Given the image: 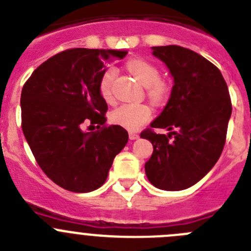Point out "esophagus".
Returning <instances> with one entry per match:
<instances>
[{
	"instance_id": "esophagus-1",
	"label": "esophagus",
	"mask_w": 251,
	"mask_h": 251,
	"mask_svg": "<svg viewBox=\"0 0 251 251\" xmlns=\"http://www.w3.org/2000/svg\"><path fill=\"white\" fill-rule=\"evenodd\" d=\"M128 137H130V140H136V139H139V133L128 132Z\"/></svg>"
}]
</instances>
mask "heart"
Listing matches in <instances>:
<instances>
[{
	"label": "heart",
	"instance_id": "heart-1",
	"mask_svg": "<svg viewBox=\"0 0 251 251\" xmlns=\"http://www.w3.org/2000/svg\"><path fill=\"white\" fill-rule=\"evenodd\" d=\"M127 68L133 75L139 79L140 83L147 88L149 98L154 102L163 100L167 94V84L160 79V70L152 63L141 58H135L127 62ZM116 76V69L107 67L100 76L99 90L105 100H110L112 97V84ZM152 111L147 105L144 104H124L111 112V121L116 125L127 130L135 131L151 119Z\"/></svg>",
	"mask_w": 251,
	"mask_h": 251
}]
</instances>
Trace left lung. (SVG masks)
<instances>
[{"mask_svg": "<svg viewBox=\"0 0 251 251\" xmlns=\"http://www.w3.org/2000/svg\"><path fill=\"white\" fill-rule=\"evenodd\" d=\"M152 54L165 63L175 84L165 109L151 123V127L170 132H141L153 146L145 172L154 187L182 191L201 181L221 157L230 97L221 70L196 51L163 46L152 47Z\"/></svg>", "mask_w": 251, "mask_h": 251, "instance_id": "left-lung-1", "label": "left lung"}]
</instances>
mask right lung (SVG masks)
<instances>
[{"mask_svg": "<svg viewBox=\"0 0 251 251\" xmlns=\"http://www.w3.org/2000/svg\"><path fill=\"white\" fill-rule=\"evenodd\" d=\"M126 50L74 48L39 65L21 94L22 130L48 178L62 188L86 193L104 184L115 156L125 147L127 131L105 126L107 104L99 90L106 62ZM85 123L102 126L82 131Z\"/></svg>", "mask_w": 251, "mask_h": 251, "instance_id": "right-lung-1", "label": "right lung"}]
</instances>
